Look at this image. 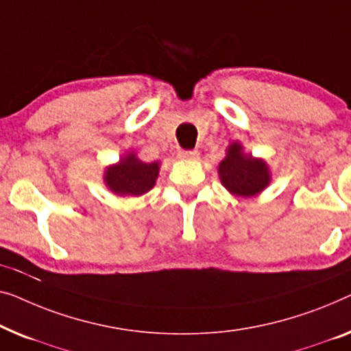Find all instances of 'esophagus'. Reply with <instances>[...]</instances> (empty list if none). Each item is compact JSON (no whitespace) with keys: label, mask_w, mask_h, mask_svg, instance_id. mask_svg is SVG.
I'll use <instances>...</instances> for the list:
<instances>
[{"label":"esophagus","mask_w":351,"mask_h":351,"mask_svg":"<svg viewBox=\"0 0 351 351\" xmlns=\"http://www.w3.org/2000/svg\"><path fill=\"white\" fill-rule=\"evenodd\" d=\"M178 157L182 160H195L199 159V151H180Z\"/></svg>","instance_id":"obj_1"}]
</instances>
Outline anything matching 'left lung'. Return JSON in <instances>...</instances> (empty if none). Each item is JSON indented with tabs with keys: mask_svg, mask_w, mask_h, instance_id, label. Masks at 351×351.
I'll return each mask as SVG.
<instances>
[{
	"mask_svg": "<svg viewBox=\"0 0 351 351\" xmlns=\"http://www.w3.org/2000/svg\"><path fill=\"white\" fill-rule=\"evenodd\" d=\"M221 182L230 194L253 197L263 192L270 182V171L263 159L246 154L239 141L227 147L226 157L218 167Z\"/></svg>",
	"mask_w": 351,
	"mask_h": 351,
	"instance_id": "obj_1",
	"label": "left lung"
}]
</instances>
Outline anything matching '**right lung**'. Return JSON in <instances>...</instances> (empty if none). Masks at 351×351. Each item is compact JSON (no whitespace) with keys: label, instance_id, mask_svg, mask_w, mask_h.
Returning a JSON list of instances; mask_svg holds the SVG:
<instances>
[{"label":"right lung","instance_id":"1","mask_svg":"<svg viewBox=\"0 0 351 351\" xmlns=\"http://www.w3.org/2000/svg\"><path fill=\"white\" fill-rule=\"evenodd\" d=\"M159 165V162L146 164L138 159L135 152H128L117 164L106 167L105 184L116 195H143L154 187L160 170Z\"/></svg>","mask_w":351,"mask_h":351}]
</instances>
